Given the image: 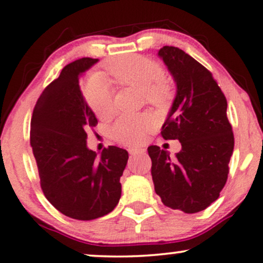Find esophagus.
<instances>
[{
    "instance_id": "34e87169",
    "label": "esophagus",
    "mask_w": 263,
    "mask_h": 263,
    "mask_svg": "<svg viewBox=\"0 0 263 263\" xmlns=\"http://www.w3.org/2000/svg\"><path fill=\"white\" fill-rule=\"evenodd\" d=\"M129 154L133 155H139V154H145V150L144 148H138V147H133V148H129Z\"/></svg>"
}]
</instances>
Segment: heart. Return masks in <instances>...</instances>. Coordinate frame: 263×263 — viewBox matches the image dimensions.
<instances>
[{
	"mask_svg": "<svg viewBox=\"0 0 263 263\" xmlns=\"http://www.w3.org/2000/svg\"><path fill=\"white\" fill-rule=\"evenodd\" d=\"M107 70L113 82L123 86L140 89L145 101L150 105L161 106L170 99L171 86L164 80L162 68L150 58L130 54L116 58L107 64ZM84 100L99 117L112 113V90L108 82L100 76H92L83 87ZM155 122L148 115H123L111 126L115 140L126 145L139 144L154 128Z\"/></svg>",
	"mask_w": 263,
	"mask_h": 263,
	"instance_id": "heart-1",
	"label": "heart"
}]
</instances>
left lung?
Segmentation results:
<instances>
[{"label": "left lung", "instance_id": "8db88e82", "mask_svg": "<svg viewBox=\"0 0 263 263\" xmlns=\"http://www.w3.org/2000/svg\"><path fill=\"white\" fill-rule=\"evenodd\" d=\"M158 56L177 85L161 134L179 140L181 150L171 157L156 145L147 147L155 191L167 207L196 213L218 199L228 178L234 135L227 99L210 70L183 50L163 46Z\"/></svg>", "mask_w": 263, "mask_h": 263}]
</instances>
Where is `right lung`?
<instances>
[{
	"mask_svg": "<svg viewBox=\"0 0 263 263\" xmlns=\"http://www.w3.org/2000/svg\"><path fill=\"white\" fill-rule=\"evenodd\" d=\"M99 62L84 57L67 64L39 97L31 117L30 145L41 189L51 205L79 221L99 218L121 199L128 151L108 146L97 156L86 145V129L97 124L79 79Z\"/></svg>",
	"mask_w": 263,
	"mask_h": 263,
	"instance_id": "add662e5",
	"label": "right lung"
}]
</instances>
